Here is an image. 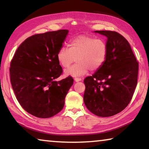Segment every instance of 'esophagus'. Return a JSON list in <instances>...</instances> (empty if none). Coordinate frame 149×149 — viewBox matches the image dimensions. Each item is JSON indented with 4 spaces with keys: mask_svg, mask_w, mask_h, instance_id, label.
Instances as JSON below:
<instances>
[{
    "mask_svg": "<svg viewBox=\"0 0 149 149\" xmlns=\"http://www.w3.org/2000/svg\"><path fill=\"white\" fill-rule=\"evenodd\" d=\"M74 80H75V81H76V82H78V81H81V78H79V77H75Z\"/></svg>",
    "mask_w": 149,
    "mask_h": 149,
    "instance_id": "34e87169",
    "label": "esophagus"
}]
</instances>
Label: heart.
Listing matches in <instances>:
<instances>
[{
  "label": "heart",
  "mask_w": 149,
  "mask_h": 149,
  "mask_svg": "<svg viewBox=\"0 0 149 149\" xmlns=\"http://www.w3.org/2000/svg\"><path fill=\"white\" fill-rule=\"evenodd\" d=\"M108 47L101 39L87 35H80L71 40L69 49L62 47L59 49L56 58L62 67L68 68L76 60V63L64 71L67 76L84 75L90 69L96 71L103 65L107 57Z\"/></svg>",
  "instance_id": "obj_1"
}]
</instances>
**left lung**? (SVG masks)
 Here are the masks:
<instances>
[{
    "label": "left lung",
    "mask_w": 149,
    "mask_h": 149,
    "mask_svg": "<svg viewBox=\"0 0 149 149\" xmlns=\"http://www.w3.org/2000/svg\"><path fill=\"white\" fill-rule=\"evenodd\" d=\"M94 32L107 37L108 54L103 65L84 79V101L94 115L111 117L122 111L133 97L137 84L139 63L122 35L109 30Z\"/></svg>",
    "instance_id": "8db88e82"
}]
</instances>
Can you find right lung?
<instances>
[{
    "label": "right lung",
    "instance_id": "1",
    "mask_svg": "<svg viewBox=\"0 0 149 149\" xmlns=\"http://www.w3.org/2000/svg\"><path fill=\"white\" fill-rule=\"evenodd\" d=\"M68 32L60 30L33 35L20 45L11 61L10 82L16 99L36 117L49 118L62 111L74 83L70 76L56 80L62 73L56 54Z\"/></svg>",
    "mask_w": 149,
    "mask_h": 149
}]
</instances>
